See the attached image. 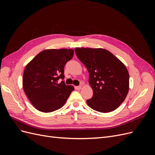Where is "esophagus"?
<instances>
[{"instance_id": "1", "label": "esophagus", "mask_w": 155, "mask_h": 155, "mask_svg": "<svg viewBox=\"0 0 155 155\" xmlns=\"http://www.w3.org/2000/svg\"><path fill=\"white\" fill-rule=\"evenodd\" d=\"M76 88L78 89V90H81V89L82 88V86H81V85H80V86H78V87H76Z\"/></svg>"}]
</instances>
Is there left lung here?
<instances>
[{"mask_svg":"<svg viewBox=\"0 0 155 155\" xmlns=\"http://www.w3.org/2000/svg\"><path fill=\"white\" fill-rule=\"evenodd\" d=\"M75 52L89 73L93 96L87 100L96 111L109 112L123 103L129 89V74L121 61L104 48H76Z\"/></svg>","mask_w":155,"mask_h":155,"instance_id":"1","label":"left lung"}]
</instances>
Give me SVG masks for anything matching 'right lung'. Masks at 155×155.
I'll list each match as a JSON object with an SVG mask.
<instances>
[{
	"label": "right lung",
	"instance_id": "right-lung-1",
	"mask_svg": "<svg viewBox=\"0 0 155 155\" xmlns=\"http://www.w3.org/2000/svg\"><path fill=\"white\" fill-rule=\"evenodd\" d=\"M74 55L73 49H47L26 64L22 77L26 95L36 109L51 112L61 108L74 87L66 85L64 67Z\"/></svg>",
	"mask_w": 155,
	"mask_h": 155
}]
</instances>
